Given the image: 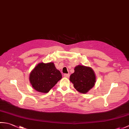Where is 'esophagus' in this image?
I'll return each mask as SVG.
<instances>
[{"label": "esophagus", "instance_id": "1", "mask_svg": "<svg viewBox=\"0 0 129 129\" xmlns=\"http://www.w3.org/2000/svg\"><path fill=\"white\" fill-rule=\"evenodd\" d=\"M69 74H64V76L65 78H69Z\"/></svg>", "mask_w": 129, "mask_h": 129}]
</instances>
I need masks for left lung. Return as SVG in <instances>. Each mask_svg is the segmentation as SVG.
Here are the masks:
<instances>
[{"label":"left lung","instance_id":"1","mask_svg":"<svg viewBox=\"0 0 129 129\" xmlns=\"http://www.w3.org/2000/svg\"><path fill=\"white\" fill-rule=\"evenodd\" d=\"M70 81L77 91L85 94L94 86L96 76L91 68L79 65L75 68L74 73L70 75Z\"/></svg>","mask_w":129,"mask_h":129}]
</instances>
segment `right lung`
I'll use <instances>...</instances> for the list:
<instances>
[{"instance_id": "obj_1", "label": "right lung", "mask_w": 129, "mask_h": 129, "mask_svg": "<svg viewBox=\"0 0 129 129\" xmlns=\"http://www.w3.org/2000/svg\"><path fill=\"white\" fill-rule=\"evenodd\" d=\"M62 78L60 71L53 62L38 64L30 74L29 81L37 91L46 93Z\"/></svg>"}]
</instances>
